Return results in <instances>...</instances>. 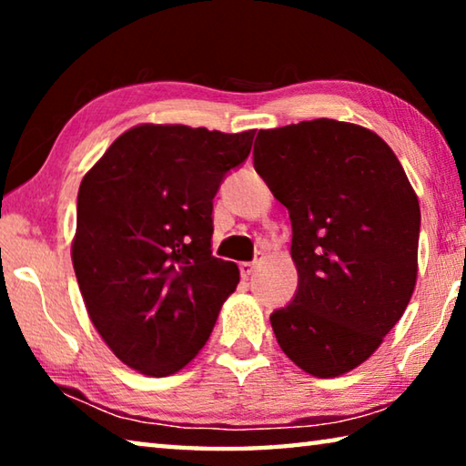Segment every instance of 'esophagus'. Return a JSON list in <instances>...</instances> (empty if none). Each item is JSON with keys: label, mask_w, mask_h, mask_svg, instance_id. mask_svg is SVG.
<instances>
[{"label": "esophagus", "mask_w": 466, "mask_h": 466, "mask_svg": "<svg viewBox=\"0 0 466 466\" xmlns=\"http://www.w3.org/2000/svg\"><path fill=\"white\" fill-rule=\"evenodd\" d=\"M261 258H263V255H261V252H258V255L255 257V261H244V263H240V265H238V269H240V275H242V278H244V279H248V278H250V275H252V271H255V269H257V265H258V263H261Z\"/></svg>", "instance_id": "obj_1"}]
</instances>
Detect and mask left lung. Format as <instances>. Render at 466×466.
I'll list each match as a JSON object with an SVG mask.
<instances>
[{
  "label": "left lung",
  "mask_w": 466,
  "mask_h": 466,
  "mask_svg": "<svg viewBox=\"0 0 466 466\" xmlns=\"http://www.w3.org/2000/svg\"><path fill=\"white\" fill-rule=\"evenodd\" d=\"M252 162L291 219L294 299L271 314L304 372L358 368L403 317L417 279L420 201L374 131L333 119L258 131Z\"/></svg>",
  "instance_id": "left-lung-1"
}]
</instances>
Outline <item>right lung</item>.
Wrapping results in <instances>:
<instances>
[{
    "label": "right lung",
    "instance_id": "1",
    "mask_svg": "<svg viewBox=\"0 0 466 466\" xmlns=\"http://www.w3.org/2000/svg\"><path fill=\"white\" fill-rule=\"evenodd\" d=\"M255 131L139 125L113 141L77 191L72 261L90 320L123 364L185 368L240 279L211 255L214 197Z\"/></svg>",
    "mask_w": 466,
    "mask_h": 466
}]
</instances>
